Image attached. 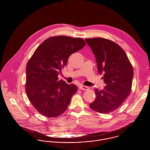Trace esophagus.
<instances>
[{
  "label": "esophagus",
  "mask_w": 150,
  "mask_h": 150,
  "mask_svg": "<svg viewBox=\"0 0 150 150\" xmlns=\"http://www.w3.org/2000/svg\"><path fill=\"white\" fill-rule=\"evenodd\" d=\"M79 89H80L81 90H88L89 89V88L88 86H86L80 85L79 86Z\"/></svg>",
  "instance_id": "esophagus-1"
}]
</instances>
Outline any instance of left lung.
I'll use <instances>...</instances> for the list:
<instances>
[{
	"label": "left lung",
	"instance_id": "obj_1",
	"mask_svg": "<svg viewBox=\"0 0 150 150\" xmlns=\"http://www.w3.org/2000/svg\"><path fill=\"white\" fill-rule=\"evenodd\" d=\"M95 55L98 73L103 74L106 86L95 89V100L89 105L94 111L107 114L120 107L131 92L133 69L127 54L117 44L101 38L86 39Z\"/></svg>",
	"mask_w": 150,
	"mask_h": 150
}]
</instances>
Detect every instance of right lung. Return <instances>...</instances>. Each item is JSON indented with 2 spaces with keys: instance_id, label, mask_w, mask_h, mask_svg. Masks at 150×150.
<instances>
[{
  "instance_id": "add662e5",
  "label": "right lung",
  "mask_w": 150,
  "mask_h": 150,
  "mask_svg": "<svg viewBox=\"0 0 150 150\" xmlns=\"http://www.w3.org/2000/svg\"><path fill=\"white\" fill-rule=\"evenodd\" d=\"M85 45L81 38L51 37L38 47L29 60L26 93L32 105L44 116L54 118L66 110L77 86L59 81L58 76L70 55Z\"/></svg>"
}]
</instances>
